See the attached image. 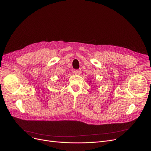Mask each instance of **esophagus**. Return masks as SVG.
<instances>
[{
  "label": "esophagus",
  "instance_id": "34e87169",
  "mask_svg": "<svg viewBox=\"0 0 151 151\" xmlns=\"http://www.w3.org/2000/svg\"><path fill=\"white\" fill-rule=\"evenodd\" d=\"M74 73L76 75H80L81 73V71L80 70H74Z\"/></svg>",
  "mask_w": 151,
  "mask_h": 151
}]
</instances>
